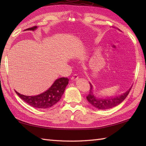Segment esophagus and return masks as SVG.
<instances>
[{"instance_id": "1", "label": "esophagus", "mask_w": 146, "mask_h": 146, "mask_svg": "<svg viewBox=\"0 0 146 146\" xmlns=\"http://www.w3.org/2000/svg\"><path fill=\"white\" fill-rule=\"evenodd\" d=\"M78 78V76L76 74H75V75H73V76H71V80H72V81H75V80H76Z\"/></svg>"}]
</instances>
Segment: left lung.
Returning a JSON list of instances; mask_svg holds the SVG:
<instances>
[{
	"mask_svg": "<svg viewBox=\"0 0 146 146\" xmlns=\"http://www.w3.org/2000/svg\"><path fill=\"white\" fill-rule=\"evenodd\" d=\"M90 92L88 95L86 96V99H87L88 102L93 106L95 107V108H98L100 110H105L108 109V108H113L114 107L117 106V105H119L120 103L125 100V98L127 97L129 95L130 91H131V88H130L127 92H126L124 94L121 95L119 97H117L115 98H97L95 97L94 95L92 94L93 87L91 83H90Z\"/></svg>",
	"mask_w": 146,
	"mask_h": 146,
	"instance_id": "obj_1",
	"label": "left lung"
}]
</instances>
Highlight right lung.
<instances>
[{
	"label": "right lung",
	"instance_id": "add662e5",
	"mask_svg": "<svg viewBox=\"0 0 146 146\" xmlns=\"http://www.w3.org/2000/svg\"><path fill=\"white\" fill-rule=\"evenodd\" d=\"M37 27V26H33L26 30L34 31ZM68 82L69 79L66 77L58 78L47 91L36 96H26L20 94L16 91L15 92L19 97L31 106L44 109L52 107L60 100L66 86L68 84Z\"/></svg>",
	"mask_w": 146,
	"mask_h": 146
}]
</instances>
